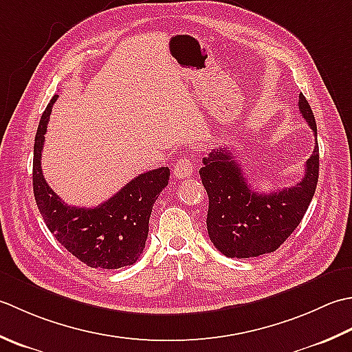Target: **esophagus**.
<instances>
[{"mask_svg": "<svg viewBox=\"0 0 352 352\" xmlns=\"http://www.w3.org/2000/svg\"><path fill=\"white\" fill-rule=\"evenodd\" d=\"M192 171H195V166H192V162L188 160V157H181V160L176 162V166L173 168V176L176 179H184V177L191 176Z\"/></svg>", "mask_w": 352, "mask_h": 352, "instance_id": "1", "label": "esophagus"}]
</instances>
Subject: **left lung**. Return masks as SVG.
I'll return each mask as SVG.
<instances>
[{
	"label": "left lung",
	"mask_w": 352,
	"mask_h": 352,
	"mask_svg": "<svg viewBox=\"0 0 352 352\" xmlns=\"http://www.w3.org/2000/svg\"><path fill=\"white\" fill-rule=\"evenodd\" d=\"M299 111L311 127L316 146L305 164V175L295 186L269 195L254 191L232 152L214 148L199 170L208 192V235L229 258H252L275 250L302 220L319 177L318 127L310 104L299 94Z\"/></svg>",
	"instance_id": "1"
}]
</instances>
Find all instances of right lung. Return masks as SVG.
Returning a JSON list of instances; mask_svg holds the SVG:
<instances>
[{
  "instance_id": "right-lung-1",
  "label": "right lung",
  "mask_w": 352,
  "mask_h": 352,
  "mask_svg": "<svg viewBox=\"0 0 352 352\" xmlns=\"http://www.w3.org/2000/svg\"><path fill=\"white\" fill-rule=\"evenodd\" d=\"M57 96L42 113L33 150V192L36 205L57 241L77 260L94 269H120L138 261L146 248L148 219L160 192L170 181V168L161 167L136 176L116 196L96 208L62 202L42 175L41 157L47 124Z\"/></svg>"
}]
</instances>
